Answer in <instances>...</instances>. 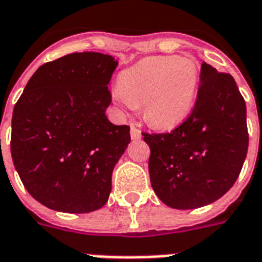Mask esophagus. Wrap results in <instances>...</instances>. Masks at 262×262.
I'll list each match as a JSON object with an SVG mask.
<instances>
[{"label":"esophagus","instance_id":"obj_1","mask_svg":"<svg viewBox=\"0 0 262 262\" xmlns=\"http://www.w3.org/2000/svg\"><path fill=\"white\" fill-rule=\"evenodd\" d=\"M129 127H131V131H129V134H131V139H141L142 138L141 131H139V129H138L134 124H131Z\"/></svg>","mask_w":262,"mask_h":262}]
</instances>
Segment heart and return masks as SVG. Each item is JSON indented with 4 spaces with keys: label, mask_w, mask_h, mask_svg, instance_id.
<instances>
[{
    "label": "heart",
    "mask_w": 262,
    "mask_h": 262,
    "mask_svg": "<svg viewBox=\"0 0 262 262\" xmlns=\"http://www.w3.org/2000/svg\"><path fill=\"white\" fill-rule=\"evenodd\" d=\"M198 83L192 58L154 56L123 71L113 97L124 106L142 105L143 116L154 127L172 128L194 108Z\"/></svg>",
    "instance_id": "1"
}]
</instances>
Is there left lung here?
<instances>
[{"label":"left lung","mask_w":262,"mask_h":262,"mask_svg":"<svg viewBox=\"0 0 262 262\" xmlns=\"http://www.w3.org/2000/svg\"><path fill=\"white\" fill-rule=\"evenodd\" d=\"M156 195L173 209L222 198L238 179L249 146L246 103L234 78L202 62L191 115L169 134H143Z\"/></svg>","instance_id":"left-lung-1"}]
</instances>
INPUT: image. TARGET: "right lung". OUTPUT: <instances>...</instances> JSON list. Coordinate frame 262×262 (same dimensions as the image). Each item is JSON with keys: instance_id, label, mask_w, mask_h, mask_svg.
Segmentation results:
<instances>
[{"instance_id": "right-lung-1", "label": "right lung", "mask_w": 262, "mask_h": 262, "mask_svg": "<svg viewBox=\"0 0 262 262\" xmlns=\"http://www.w3.org/2000/svg\"><path fill=\"white\" fill-rule=\"evenodd\" d=\"M116 67L109 54H68L40 66L16 102L13 165L46 208L89 213L108 202L113 168L131 141L128 125L105 115Z\"/></svg>"}]
</instances>
